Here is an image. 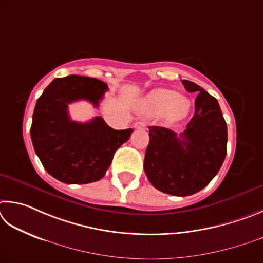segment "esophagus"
I'll use <instances>...</instances> for the list:
<instances>
[{"label": "esophagus", "mask_w": 263, "mask_h": 263, "mask_svg": "<svg viewBox=\"0 0 263 263\" xmlns=\"http://www.w3.org/2000/svg\"><path fill=\"white\" fill-rule=\"evenodd\" d=\"M134 128L135 129H143V128H145V122L137 121L134 123Z\"/></svg>", "instance_id": "34e87169"}]
</instances>
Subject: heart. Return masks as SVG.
<instances>
[{
    "label": "heart",
    "instance_id": "obj_1",
    "mask_svg": "<svg viewBox=\"0 0 263 263\" xmlns=\"http://www.w3.org/2000/svg\"><path fill=\"white\" fill-rule=\"evenodd\" d=\"M191 104L176 91L157 89L151 91L142 104V110L151 115H166L172 121H178L190 112Z\"/></svg>",
    "mask_w": 263,
    "mask_h": 263
}]
</instances>
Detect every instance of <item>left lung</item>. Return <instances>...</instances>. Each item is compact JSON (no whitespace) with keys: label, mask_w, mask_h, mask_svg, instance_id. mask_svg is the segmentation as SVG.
Listing matches in <instances>:
<instances>
[{"label":"left lung","mask_w":263,"mask_h":263,"mask_svg":"<svg viewBox=\"0 0 263 263\" xmlns=\"http://www.w3.org/2000/svg\"><path fill=\"white\" fill-rule=\"evenodd\" d=\"M188 92L199 93L195 114L185 132L149 127L144 171L151 185L176 196H188L208 185L227 156L228 127L216 98L194 82L183 80Z\"/></svg>","instance_id":"obj_1"}]
</instances>
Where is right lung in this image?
Here are the masks:
<instances>
[{
	"label": "right lung",
	"instance_id": "add662e5",
	"mask_svg": "<svg viewBox=\"0 0 263 263\" xmlns=\"http://www.w3.org/2000/svg\"><path fill=\"white\" fill-rule=\"evenodd\" d=\"M107 90V84L97 78L70 75L55 78L36 100L31 140L43 166L59 181L100 180L115 151L130 137L132 128L115 130L100 117L84 123L69 117V104L85 99L98 107Z\"/></svg>",
	"mask_w": 263,
	"mask_h": 263
}]
</instances>
